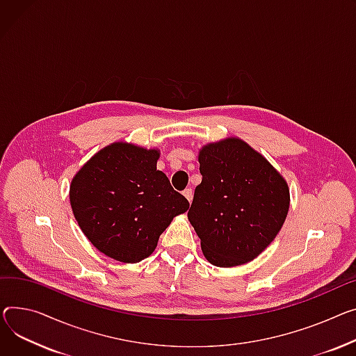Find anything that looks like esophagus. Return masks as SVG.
Listing matches in <instances>:
<instances>
[{"instance_id":"esophagus-1","label":"esophagus","mask_w":356,"mask_h":356,"mask_svg":"<svg viewBox=\"0 0 356 356\" xmlns=\"http://www.w3.org/2000/svg\"><path fill=\"white\" fill-rule=\"evenodd\" d=\"M183 195H184V197L188 202H192V199H193V191H192V188H186V191L183 192Z\"/></svg>"}]
</instances>
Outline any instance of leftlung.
Returning a JSON list of instances; mask_svg holds the SVG:
<instances>
[{
  "instance_id": "8db88e82",
  "label": "left lung",
  "mask_w": 356,
  "mask_h": 356,
  "mask_svg": "<svg viewBox=\"0 0 356 356\" xmlns=\"http://www.w3.org/2000/svg\"><path fill=\"white\" fill-rule=\"evenodd\" d=\"M202 183L187 213L211 265L233 268L262 253L286 220L289 186L265 156L239 137L199 150Z\"/></svg>"
}]
</instances>
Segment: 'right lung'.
<instances>
[{"mask_svg":"<svg viewBox=\"0 0 356 356\" xmlns=\"http://www.w3.org/2000/svg\"><path fill=\"white\" fill-rule=\"evenodd\" d=\"M159 149L114 141L87 160L70 184L73 215L91 245L123 264L149 257L187 199L157 170Z\"/></svg>","mask_w":356,"mask_h":356,"instance_id":"obj_1","label":"right lung"}]
</instances>
